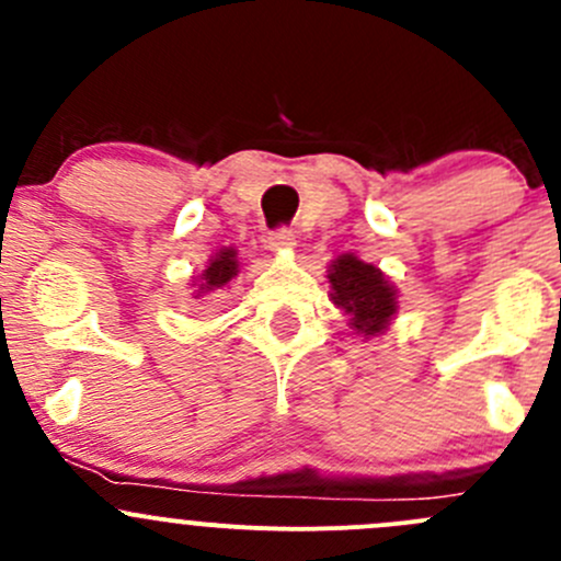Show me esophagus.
Segmentation results:
<instances>
[{"label": "esophagus", "mask_w": 561, "mask_h": 561, "mask_svg": "<svg viewBox=\"0 0 561 561\" xmlns=\"http://www.w3.org/2000/svg\"><path fill=\"white\" fill-rule=\"evenodd\" d=\"M296 244V236L290 228H276L268 233V247L271 249H290Z\"/></svg>", "instance_id": "obj_1"}]
</instances>
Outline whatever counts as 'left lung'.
Instances as JSON below:
<instances>
[{
    "label": "left lung",
    "mask_w": 561,
    "mask_h": 561,
    "mask_svg": "<svg viewBox=\"0 0 561 561\" xmlns=\"http://www.w3.org/2000/svg\"><path fill=\"white\" fill-rule=\"evenodd\" d=\"M328 282L333 287V304L350 314V325L364 336H375L388 325L396 314V290L375 265L342 254L333 260L328 271Z\"/></svg>",
    "instance_id": "8db88e82"
}]
</instances>
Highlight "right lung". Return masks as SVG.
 Returning a JSON list of instances; mask_svg holds the SVG:
<instances>
[{
  "mask_svg": "<svg viewBox=\"0 0 561 561\" xmlns=\"http://www.w3.org/2000/svg\"><path fill=\"white\" fill-rule=\"evenodd\" d=\"M239 274V260H236V249H219L217 257L208 263V268L201 274V290H217V287L228 285L233 276Z\"/></svg>",
  "mask_w": 561,
  "mask_h": 561,
  "instance_id": "obj_1",
  "label": "right lung"
}]
</instances>
